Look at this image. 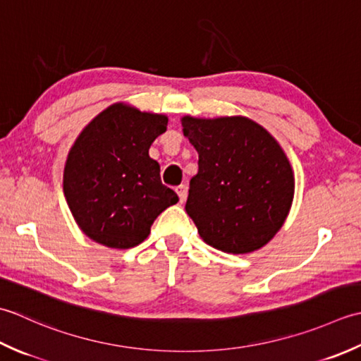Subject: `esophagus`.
<instances>
[{"label":"esophagus","instance_id":"esophagus-1","mask_svg":"<svg viewBox=\"0 0 361 361\" xmlns=\"http://www.w3.org/2000/svg\"><path fill=\"white\" fill-rule=\"evenodd\" d=\"M176 193H178V196H179V201H180V202H185V201H187V195H188V191H187V187H185V185H179V187H176Z\"/></svg>","mask_w":361,"mask_h":361}]
</instances>
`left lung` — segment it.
<instances>
[{
    "mask_svg": "<svg viewBox=\"0 0 361 361\" xmlns=\"http://www.w3.org/2000/svg\"><path fill=\"white\" fill-rule=\"evenodd\" d=\"M182 128L200 154L185 210L201 238L227 254L263 247L283 226L294 196L281 145L246 116H183Z\"/></svg>",
    "mask_w": 361,
    "mask_h": 361,
    "instance_id": "left-lung-1",
    "label": "left lung"
}]
</instances>
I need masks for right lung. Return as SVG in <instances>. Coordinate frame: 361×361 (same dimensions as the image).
Here are the masks:
<instances>
[{
  "instance_id": "right-lung-1",
  "label": "right lung",
  "mask_w": 361,
  "mask_h": 361,
  "mask_svg": "<svg viewBox=\"0 0 361 361\" xmlns=\"http://www.w3.org/2000/svg\"><path fill=\"white\" fill-rule=\"evenodd\" d=\"M166 124L165 115L116 102L80 132L65 161L63 193L88 238L114 249L134 247L148 238L154 219L179 201L149 157Z\"/></svg>"
}]
</instances>
